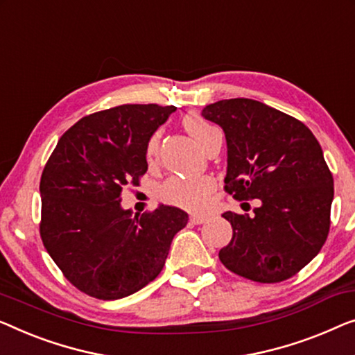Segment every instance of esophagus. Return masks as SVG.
Returning a JSON list of instances; mask_svg holds the SVG:
<instances>
[{"label":"esophagus","instance_id":"1","mask_svg":"<svg viewBox=\"0 0 355 355\" xmlns=\"http://www.w3.org/2000/svg\"><path fill=\"white\" fill-rule=\"evenodd\" d=\"M207 220H208L207 216L190 214V223H193V224H203V223H207Z\"/></svg>","mask_w":355,"mask_h":355}]
</instances>
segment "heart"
Wrapping results in <instances>:
<instances>
[{"mask_svg":"<svg viewBox=\"0 0 355 355\" xmlns=\"http://www.w3.org/2000/svg\"><path fill=\"white\" fill-rule=\"evenodd\" d=\"M184 126L190 132V136L197 141L203 148L208 142L218 135L219 130L209 125L198 115H187L184 118ZM160 146V131L150 137L147 144V157L153 158ZM214 190V181L211 178H173L163 186V197L178 207L187 208L190 211H200L208 207L209 195Z\"/></svg>","mask_w":355,"mask_h":355,"instance_id":"heart-1","label":"heart"}]
</instances>
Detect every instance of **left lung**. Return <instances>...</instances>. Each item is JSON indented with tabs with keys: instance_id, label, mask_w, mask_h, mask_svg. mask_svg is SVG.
I'll use <instances>...</instances> for the list:
<instances>
[{
	"instance_id": "1",
	"label": "left lung",
	"mask_w": 355,
	"mask_h": 355,
	"mask_svg": "<svg viewBox=\"0 0 355 355\" xmlns=\"http://www.w3.org/2000/svg\"><path fill=\"white\" fill-rule=\"evenodd\" d=\"M202 116L225 135V190L259 202L253 214L223 213L234 234L220 263L261 284L290 279L315 258L330 230L333 176L320 144L304 123L245 97L209 104Z\"/></svg>"
}]
</instances>
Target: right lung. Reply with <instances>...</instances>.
Wrapping results in <instances>:
<instances>
[{
    "label": "right lung",
    "instance_id": "1",
    "mask_svg": "<svg viewBox=\"0 0 355 355\" xmlns=\"http://www.w3.org/2000/svg\"><path fill=\"white\" fill-rule=\"evenodd\" d=\"M174 105L126 104L81 118L41 174V240L67 280L97 300H120L160 274L189 216L160 205L132 216L121 190L147 171V144Z\"/></svg>",
    "mask_w": 355,
    "mask_h": 355
}]
</instances>
